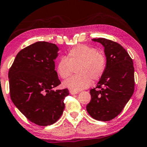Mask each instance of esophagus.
Returning a JSON list of instances; mask_svg holds the SVG:
<instances>
[{"instance_id": "obj_1", "label": "esophagus", "mask_w": 147, "mask_h": 147, "mask_svg": "<svg viewBox=\"0 0 147 147\" xmlns=\"http://www.w3.org/2000/svg\"><path fill=\"white\" fill-rule=\"evenodd\" d=\"M69 93L72 94V95H74V94H78V92H76V91H73V90H70L69 91Z\"/></svg>"}]
</instances>
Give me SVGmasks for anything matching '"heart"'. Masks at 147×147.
Masks as SVG:
<instances>
[{"mask_svg": "<svg viewBox=\"0 0 147 147\" xmlns=\"http://www.w3.org/2000/svg\"><path fill=\"white\" fill-rule=\"evenodd\" d=\"M107 67L105 54L95 47L80 44L68 50L65 57H61L57 61L56 71L62 79H67L76 68L77 75L65 80L64 88L73 90L88 88L92 80L97 82L103 77Z\"/></svg>", "mask_w": 147, "mask_h": 147, "instance_id": "heart-1", "label": "heart"}]
</instances>
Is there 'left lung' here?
<instances>
[{"instance_id": "left-lung-1", "label": "left lung", "mask_w": 147, "mask_h": 147, "mask_svg": "<svg viewBox=\"0 0 147 147\" xmlns=\"http://www.w3.org/2000/svg\"><path fill=\"white\" fill-rule=\"evenodd\" d=\"M92 40L104 47L107 67L97 86L90 90L91 100L86 110L94 119L109 121L122 112L133 94V61L119 43L105 38Z\"/></svg>"}]
</instances>
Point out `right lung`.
I'll return each mask as SVG.
<instances>
[{
    "instance_id": "right-lung-1",
    "label": "right lung",
    "mask_w": 147,
    "mask_h": 147,
    "mask_svg": "<svg viewBox=\"0 0 147 147\" xmlns=\"http://www.w3.org/2000/svg\"><path fill=\"white\" fill-rule=\"evenodd\" d=\"M59 51L55 44L38 41L21 50L9 71L10 96L29 121L39 126L57 122L65 108L67 88L51 90L61 84L55 70Z\"/></svg>"
}]
</instances>
